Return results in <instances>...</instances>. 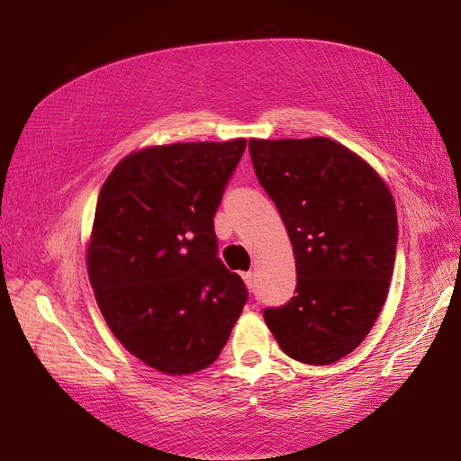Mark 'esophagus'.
<instances>
[{
	"mask_svg": "<svg viewBox=\"0 0 461 461\" xmlns=\"http://www.w3.org/2000/svg\"><path fill=\"white\" fill-rule=\"evenodd\" d=\"M242 278H244V283H246V286H248L249 290H254V286H256V278H254V273H252V271H248V273H242Z\"/></svg>",
	"mask_w": 461,
	"mask_h": 461,
	"instance_id": "34e87169",
	"label": "esophagus"
}]
</instances>
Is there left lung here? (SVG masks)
<instances>
[{"mask_svg":"<svg viewBox=\"0 0 461 461\" xmlns=\"http://www.w3.org/2000/svg\"><path fill=\"white\" fill-rule=\"evenodd\" d=\"M296 258V294L263 317L283 352L329 366L364 342L386 300L398 244L393 196L371 167L329 138L249 140Z\"/></svg>","mask_w":461,"mask_h":461,"instance_id":"8db88e82","label":"left lung"}]
</instances>
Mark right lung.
<instances>
[{
	"mask_svg": "<svg viewBox=\"0 0 461 461\" xmlns=\"http://www.w3.org/2000/svg\"><path fill=\"white\" fill-rule=\"evenodd\" d=\"M246 140L153 146L124 158L97 196L88 275L119 342L153 369L212 366L248 300L217 258L213 217Z\"/></svg>",
	"mask_w": 461,
	"mask_h": 461,
	"instance_id": "right-lung-1",
	"label": "right lung"
}]
</instances>
